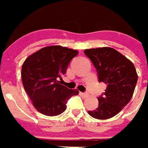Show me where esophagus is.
<instances>
[{
	"label": "esophagus",
	"instance_id": "obj_1",
	"mask_svg": "<svg viewBox=\"0 0 148 148\" xmlns=\"http://www.w3.org/2000/svg\"><path fill=\"white\" fill-rule=\"evenodd\" d=\"M80 94L84 97V98H86V97H88V93L87 92H80Z\"/></svg>",
	"mask_w": 148,
	"mask_h": 148
}]
</instances>
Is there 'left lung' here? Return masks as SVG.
Here are the masks:
<instances>
[{
  "mask_svg": "<svg viewBox=\"0 0 148 148\" xmlns=\"http://www.w3.org/2000/svg\"><path fill=\"white\" fill-rule=\"evenodd\" d=\"M96 69L99 82L107 85L104 92L99 96L97 109L88 114L97 119H109L130 101L138 76L134 64L116 49L109 47L84 50Z\"/></svg>",
  "mask_w": 148,
  "mask_h": 148,
  "instance_id": "8db88e82",
  "label": "left lung"
}]
</instances>
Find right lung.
<instances>
[{
  "mask_svg": "<svg viewBox=\"0 0 148 148\" xmlns=\"http://www.w3.org/2000/svg\"><path fill=\"white\" fill-rule=\"evenodd\" d=\"M77 55V50L56 45L43 48L25 59L21 71L23 86L40 113L60 115L67 109L69 99L79 94L60 81Z\"/></svg>",
  "mask_w": 148,
  "mask_h": 148,
  "instance_id": "1",
  "label": "right lung"
}]
</instances>
